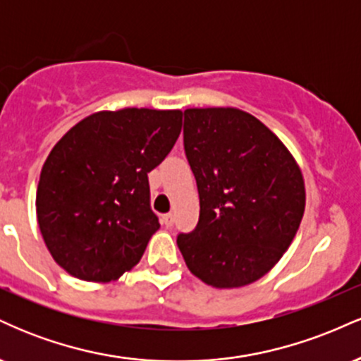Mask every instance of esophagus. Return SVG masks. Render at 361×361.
Here are the masks:
<instances>
[{
    "label": "esophagus",
    "instance_id": "1",
    "mask_svg": "<svg viewBox=\"0 0 361 361\" xmlns=\"http://www.w3.org/2000/svg\"><path fill=\"white\" fill-rule=\"evenodd\" d=\"M161 222H163L166 227H171L173 224H175V215H173V214H164L163 219H161Z\"/></svg>",
    "mask_w": 361,
    "mask_h": 361
}]
</instances>
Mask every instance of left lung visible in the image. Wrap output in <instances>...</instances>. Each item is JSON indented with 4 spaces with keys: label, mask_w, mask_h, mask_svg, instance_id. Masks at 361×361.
I'll return each mask as SVG.
<instances>
[{
    "label": "left lung",
    "mask_w": 361,
    "mask_h": 361,
    "mask_svg": "<svg viewBox=\"0 0 361 361\" xmlns=\"http://www.w3.org/2000/svg\"><path fill=\"white\" fill-rule=\"evenodd\" d=\"M185 154L200 217L178 234L186 267L207 285L252 283L279 263L305 209L304 178L281 140L238 109L185 110Z\"/></svg>",
    "instance_id": "8db88e82"
}]
</instances>
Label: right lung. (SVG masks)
<instances>
[{
	"label": "right lung",
	"instance_id": "1",
	"mask_svg": "<svg viewBox=\"0 0 361 361\" xmlns=\"http://www.w3.org/2000/svg\"><path fill=\"white\" fill-rule=\"evenodd\" d=\"M180 132V110L98 111L54 146L37 186V221L69 275L110 281L139 263L159 229L147 173Z\"/></svg>",
	"mask_w": 361,
	"mask_h": 361
}]
</instances>
